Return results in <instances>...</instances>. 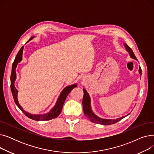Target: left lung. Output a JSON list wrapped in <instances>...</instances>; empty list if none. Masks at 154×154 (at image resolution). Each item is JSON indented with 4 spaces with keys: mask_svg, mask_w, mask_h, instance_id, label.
Listing matches in <instances>:
<instances>
[{
    "mask_svg": "<svg viewBox=\"0 0 154 154\" xmlns=\"http://www.w3.org/2000/svg\"><path fill=\"white\" fill-rule=\"evenodd\" d=\"M125 47L126 48L127 51L129 52L131 55V57L132 58L136 59L137 58L133 52L132 50L131 49V48L130 47H128L126 44H125ZM139 73L140 74H142V69L140 67H139ZM84 91V97H83V100H82V106H83V110L84 114L86 116V117L89 119L92 122L96 123V124H99L104 125H112L117 123L120 120H122L124 119L125 117H122L121 118H119L115 120H109V119H103L100 117H98L97 116H96L94 113L92 112L91 110V99L90 97L88 95V93L86 92L85 89H83ZM127 115V116H128Z\"/></svg>",
    "mask_w": 154,
    "mask_h": 154,
    "instance_id": "8db88e82",
    "label": "left lung"
}]
</instances>
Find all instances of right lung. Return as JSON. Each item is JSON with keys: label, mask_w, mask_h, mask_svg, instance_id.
<instances>
[{"label": "right lung", "mask_w": 154, "mask_h": 154, "mask_svg": "<svg viewBox=\"0 0 154 154\" xmlns=\"http://www.w3.org/2000/svg\"><path fill=\"white\" fill-rule=\"evenodd\" d=\"M32 38V37L30 39H29L27 42H29V40H30ZM23 46L21 47L20 51L17 53V55L15 57V59L13 62L12 64V72H11V91L12 93L13 97L14 99V101L16 103V105L18 106V107L21 110V111L25 114L27 117L34 120H49L52 119H55L56 117H57L62 111V109L63 107V105L66 101V99L67 98V96L68 94L71 92V91L73 89V88L77 87L76 84L68 86L66 87L62 91L61 94L60 95L59 97L57 100V102L55 107L51 110L50 112L47 113L46 114L44 115H32L29 114V113L26 112L25 110H23V109L21 107V106L19 105L17 98V90L16 89L15 86H14V81L15 79L16 78V72H15V69L16 67H17V63L20 62L22 59V52H23Z\"/></svg>", "instance_id": "add662e5"}]
</instances>
